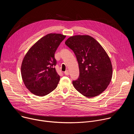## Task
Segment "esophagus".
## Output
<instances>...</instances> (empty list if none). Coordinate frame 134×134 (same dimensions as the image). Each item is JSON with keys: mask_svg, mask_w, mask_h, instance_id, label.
I'll list each match as a JSON object with an SVG mask.
<instances>
[{"mask_svg": "<svg viewBox=\"0 0 134 134\" xmlns=\"http://www.w3.org/2000/svg\"><path fill=\"white\" fill-rule=\"evenodd\" d=\"M69 71L68 70H66L65 71V74L66 75V76H68L69 75Z\"/></svg>", "mask_w": 134, "mask_h": 134, "instance_id": "obj_1", "label": "esophagus"}]
</instances>
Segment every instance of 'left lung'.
Returning a JSON list of instances; mask_svg holds the SVG:
<instances>
[{
  "instance_id": "left-lung-1",
  "label": "left lung",
  "mask_w": 134,
  "mask_h": 134,
  "mask_svg": "<svg viewBox=\"0 0 134 134\" xmlns=\"http://www.w3.org/2000/svg\"><path fill=\"white\" fill-rule=\"evenodd\" d=\"M78 62L80 75L72 81L74 87L87 98L102 93L109 85L112 75L109 57L100 44L89 35H75L66 41Z\"/></svg>"
}]
</instances>
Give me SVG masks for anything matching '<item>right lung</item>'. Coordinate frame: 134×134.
<instances>
[{"instance_id":"obj_1","label":"right lung","mask_w":134,"mask_h":134,"mask_svg":"<svg viewBox=\"0 0 134 134\" xmlns=\"http://www.w3.org/2000/svg\"><path fill=\"white\" fill-rule=\"evenodd\" d=\"M65 35L50 33L38 40L25 55L21 75L27 88L37 96L43 97L57 86L60 76L55 66L54 53Z\"/></svg>"}]
</instances>
